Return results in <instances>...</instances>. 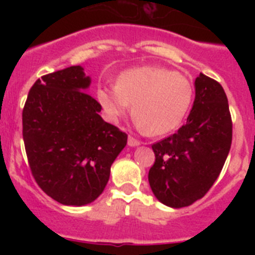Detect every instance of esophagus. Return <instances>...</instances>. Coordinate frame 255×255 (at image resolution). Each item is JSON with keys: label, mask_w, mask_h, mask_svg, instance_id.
I'll use <instances>...</instances> for the list:
<instances>
[{"label": "esophagus", "mask_w": 255, "mask_h": 255, "mask_svg": "<svg viewBox=\"0 0 255 255\" xmlns=\"http://www.w3.org/2000/svg\"><path fill=\"white\" fill-rule=\"evenodd\" d=\"M128 145H129V147H138V145H140V141L136 140V139L132 138V136H129V138H128Z\"/></svg>", "instance_id": "1"}]
</instances>
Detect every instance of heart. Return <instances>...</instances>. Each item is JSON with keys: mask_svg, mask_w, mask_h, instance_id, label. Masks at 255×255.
I'll list each match as a JSON object with an SVG mask.
<instances>
[{"mask_svg": "<svg viewBox=\"0 0 255 255\" xmlns=\"http://www.w3.org/2000/svg\"><path fill=\"white\" fill-rule=\"evenodd\" d=\"M97 98L106 116L117 123L131 110L136 125L150 135H162L180 125L193 101V85L185 76L159 66L130 69L115 87H102Z\"/></svg>", "mask_w": 255, "mask_h": 255, "instance_id": "obj_1", "label": "heart"}]
</instances>
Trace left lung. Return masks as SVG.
I'll use <instances>...</instances> for the list:
<instances>
[{"instance_id": "obj_1", "label": "left lung", "mask_w": 255, "mask_h": 255, "mask_svg": "<svg viewBox=\"0 0 255 255\" xmlns=\"http://www.w3.org/2000/svg\"><path fill=\"white\" fill-rule=\"evenodd\" d=\"M185 125L152 145L155 162L148 173L157 199L171 208L203 198L217 180L231 147L233 123L224 88L200 73Z\"/></svg>"}]
</instances>
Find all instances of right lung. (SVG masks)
Returning <instances> with one entry per match:
<instances>
[{
	"label": "right lung",
	"mask_w": 255,
	"mask_h": 255,
	"mask_svg": "<svg viewBox=\"0 0 255 255\" xmlns=\"http://www.w3.org/2000/svg\"><path fill=\"white\" fill-rule=\"evenodd\" d=\"M82 66L38 79L22 110V138L35 181L65 206H85L102 194L111 164L128 135L106 123L101 105L85 93Z\"/></svg>",
	"instance_id": "right-lung-1"
}]
</instances>
